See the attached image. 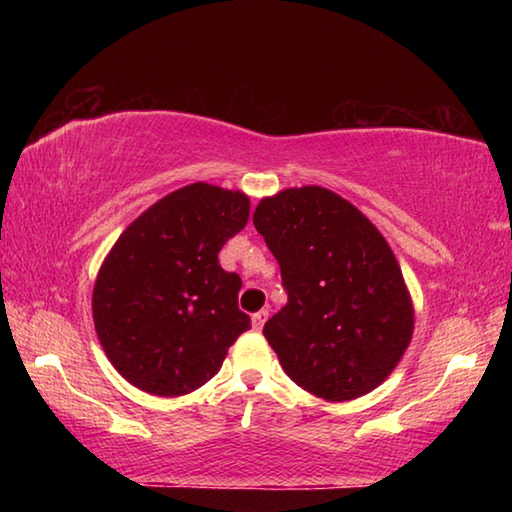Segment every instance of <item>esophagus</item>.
Returning a JSON list of instances; mask_svg holds the SVG:
<instances>
[{
  "label": "esophagus",
  "mask_w": 512,
  "mask_h": 512,
  "mask_svg": "<svg viewBox=\"0 0 512 512\" xmlns=\"http://www.w3.org/2000/svg\"><path fill=\"white\" fill-rule=\"evenodd\" d=\"M266 318H268V311H266V309L255 311V314H253V327H255V329H262L264 323H266Z\"/></svg>",
  "instance_id": "34e87169"
}]
</instances>
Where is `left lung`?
Masks as SVG:
<instances>
[{
	"label": "left lung",
	"instance_id": "obj_1",
	"mask_svg": "<svg viewBox=\"0 0 512 512\" xmlns=\"http://www.w3.org/2000/svg\"><path fill=\"white\" fill-rule=\"evenodd\" d=\"M253 223L289 296L264 325L284 372L329 402L377 388L413 334L411 298L386 239L352 203L316 185L264 198Z\"/></svg>",
	"mask_w": 512,
	"mask_h": 512
}]
</instances>
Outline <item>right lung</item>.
<instances>
[{
	"label": "right lung",
	"mask_w": 512,
	"mask_h": 512,
	"mask_svg": "<svg viewBox=\"0 0 512 512\" xmlns=\"http://www.w3.org/2000/svg\"><path fill=\"white\" fill-rule=\"evenodd\" d=\"M248 212L246 194L194 183L121 232L94 284L92 314L108 359L133 386L160 397L192 393L250 329L237 305L241 277L219 264Z\"/></svg>",
	"instance_id": "1"
}]
</instances>
